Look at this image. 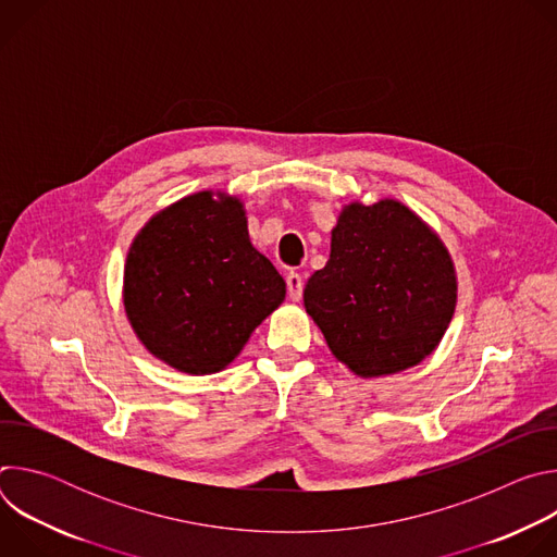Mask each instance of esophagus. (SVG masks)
Returning <instances> with one entry per match:
<instances>
[{
    "instance_id": "1",
    "label": "esophagus",
    "mask_w": 557,
    "mask_h": 557,
    "mask_svg": "<svg viewBox=\"0 0 557 557\" xmlns=\"http://www.w3.org/2000/svg\"><path fill=\"white\" fill-rule=\"evenodd\" d=\"M286 286H288V297L293 299V301H299V297H301V290H304V280H301V275L299 273H288L286 275Z\"/></svg>"
}]
</instances>
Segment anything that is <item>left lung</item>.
<instances>
[{
	"mask_svg": "<svg viewBox=\"0 0 557 557\" xmlns=\"http://www.w3.org/2000/svg\"><path fill=\"white\" fill-rule=\"evenodd\" d=\"M456 271L441 237L404 202H350L331 258L304 306L331 352L357 376L408 370L434 352L456 308Z\"/></svg>",
	"mask_w": 557,
	"mask_h": 557,
	"instance_id": "obj_1",
	"label": "left lung"
}]
</instances>
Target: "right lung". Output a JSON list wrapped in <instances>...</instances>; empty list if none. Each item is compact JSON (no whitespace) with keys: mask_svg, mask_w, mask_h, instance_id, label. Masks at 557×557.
Masks as SVG:
<instances>
[{"mask_svg":"<svg viewBox=\"0 0 557 557\" xmlns=\"http://www.w3.org/2000/svg\"><path fill=\"white\" fill-rule=\"evenodd\" d=\"M284 297L282 275L249 240L245 205L222 191L158 211L125 262L123 304L136 337L187 374L226 368Z\"/></svg>","mask_w":557,"mask_h":557,"instance_id":"add662e5","label":"right lung"}]
</instances>
